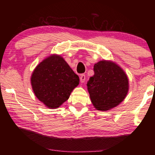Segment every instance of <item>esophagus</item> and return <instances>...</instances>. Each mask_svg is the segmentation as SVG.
Returning <instances> with one entry per match:
<instances>
[{"label": "esophagus", "mask_w": 155, "mask_h": 155, "mask_svg": "<svg viewBox=\"0 0 155 155\" xmlns=\"http://www.w3.org/2000/svg\"><path fill=\"white\" fill-rule=\"evenodd\" d=\"M80 82H81L82 83H83V82L85 81V75H84V74H82V75H80Z\"/></svg>", "instance_id": "34e87169"}]
</instances>
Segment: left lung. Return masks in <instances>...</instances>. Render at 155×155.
Masks as SVG:
<instances>
[{"instance_id":"1","label":"left lung","mask_w":155,"mask_h":155,"mask_svg":"<svg viewBox=\"0 0 155 155\" xmlns=\"http://www.w3.org/2000/svg\"><path fill=\"white\" fill-rule=\"evenodd\" d=\"M87 90L93 106L106 111L120 104L129 90L128 78L124 70L111 61H100L94 65Z\"/></svg>"}]
</instances>
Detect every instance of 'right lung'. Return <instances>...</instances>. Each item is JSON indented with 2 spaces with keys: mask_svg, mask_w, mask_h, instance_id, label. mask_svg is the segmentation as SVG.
<instances>
[{
  "mask_svg": "<svg viewBox=\"0 0 155 155\" xmlns=\"http://www.w3.org/2000/svg\"><path fill=\"white\" fill-rule=\"evenodd\" d=\"M35 96L48 109H57L68 99L80 82L62 56L52 54L37 65L31 75Z\"/></svg>",
  "mask_w": 155,
  "mask_h": 155,
  "instance_id": "add662e5",
  "label": "right lung"
}]
</instances>
